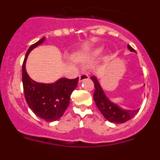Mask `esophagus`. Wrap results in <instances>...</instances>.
Masks as SVG:
<instances>
[{
    "instance_id": "esophagus-1",
    "label": "esophagus",
    "mask_w": 160,
    "mask_h": 160,
    "mask_svg": "<svg viewBox=\"0 0 160 160\" xmlns=\"http://www.w3.org/2000/svg\"><path fill=\"white\" fill-rule=\"evenodd\" d=\"M87 79H89V75L87 72H82L79 76V82H83Z\"/></svg>"
}]
</instances>
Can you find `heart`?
<instances>
[{"instance_id":"1","label":"heart","mask_w":160,"mask_h":160,"mask_svg":"<svg viewBox=\"0 0 160 160\" xmlns=\"http://www.w3.org/2000/svg\"><path fill=\"white\" fill-rule=\"evenodd\" d=\"M102 50V48H97V49H95L94 50H93L92 52L90 53H89L88 55H87V57L88 58H95L97 57L98 55H99L100 53H101ZM83 57H81L80 55H74L73 56V59L76 61H79V60H81V59H82Z\"/></svg>"}]
</instances>
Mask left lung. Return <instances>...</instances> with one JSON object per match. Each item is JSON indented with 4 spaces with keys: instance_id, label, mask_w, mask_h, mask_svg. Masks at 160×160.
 <instances>
[{
    "instance_id": "left-lung-1",
    "label": "left lung",
    "mask_w": 160,
    "mask_h": 160,
    "mask_svg": "<svg viewBox=\"0 0 160 160\" xmlns=\"http://www.w3.org/2000/svg\"><path fill=\"white\" fill-rule=\"evenodd\" d=\"M128 48L130 51L135 52V49L129 45H128ZM90 78L94 82V87H95L94 93V100L95 102L96 106L104 116V118L108 120L109 122H113V123H123L128 120L131 119L138 112L139 109L132 110V111L126 110L111 102L102 89L97 78L95 76H92Z\"/></svg>"
}]
</instances>
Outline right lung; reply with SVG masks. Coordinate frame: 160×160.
<instances>
[{
    "label": "right lung",
    "mask_w": 160,
    "mask_h": 160,
    "mask_svg": "<svg viewBox=\"0 0 160 160\" xmlns=\"http://www.w3.org/2000/svg\"><path fill=\"white\" fill-rule=\"evenodd\" d=\"M45 39L42 38L32 45L26 52L22 65V83L25 100L31 111L42 119L53 122L62 116L70 104V95L77 87L78 78H62L53 83L37 82L30 78L25 70L26 60L29 53Z\"/></svg>",
    "instance_id": "obj_1"
}]
</instances>
